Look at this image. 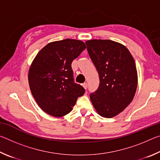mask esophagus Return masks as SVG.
<instances>
[{
  "mask_svg": "<svg viewBox=\"0 0 160 160\" xmlns=\"http://www.w3.org/2000/svg\"><path fill=\"white\" fill-rule=\"evenodd\" d=\"M82 86L84 87V88H85V89H87V88H88V83H87V82L83 83Z\"/></svg>",
  "mask_w": 160,
  "mask_h": 160,
  "instance_id": "esophagus-1",
  "label": "esophagus"
}]
</instances>
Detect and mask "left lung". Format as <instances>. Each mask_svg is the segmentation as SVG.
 Instances as JSON below:
<instances>
[{
    "label": "left lung",
    "mask_w": 160,
    "mask_h": 160,
    "mask_svg": "<svg viewBox=\"0 0 160 160\" xmlns=\"http://www.w3.org/2000/svg\"><path fill=\"white\" fill-rule=\"evenodd\" d=\"M85 44L99 77L98 88L90 94L91 102L100 116L112 118L123 112L135 96V61L125 46L112 40L92 39Z\"/></svg>",
    "instance_id": "obj_1"
}]
</instances>
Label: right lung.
<instances>
[{"instance_id":"right-lung-1","label":"right lung","mask_w":160,"mask_h":160,"mask_svg":"<svg viewBox=\"0 0 160 160\" xmlns=\"http://www.w3.org/2000/svg\"><path fill=\"white\" fill-rule=\"evenodd\" d=\"M80 40L51 42L38 53L29 70V88L41 109L55 117L71 112L85 90L75 82L71 64L85 50Z\"/></svg>"}]
</instances>
